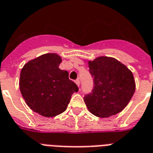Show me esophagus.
I'll use <instances>...</instances> for the list:
<instances>
[{
    "instance_id": "obj_1",
    "label": "esophagus",
    "mask_w": 153,
    "mask_h": 153,
    "mask_svg": "<svg viewBox=\"0 0 153 153\" xmlns=\"http://www.w3.org/2000/svg\"><path fill=\"white\" fill-rule=\"evenodd\" d=\"M75 83H76L77 84V86H78V87H79V85H80V81H79V79H76V80H75Z\"/></svg>"
}]
</instances>
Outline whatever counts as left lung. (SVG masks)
I'll use <instances>...</instances> for the list:
<instances>
[{
  "label": "left lung",
  "mask_w": 153,
  "mask_h": 153,
  "mask_svg": "<svg viewBox=\"0 0 153 153\" xmlns=\"http://www.w3.org/2000/svg\"><path fill=\"white\" fill-rule=\"evenodd\" d=\"M93 78V89L84 95L90 112L98 117H110L120 112L133 95V74L113 58L100 57L88 62Z\"/></svg>",
  "instance_id": "obj_1"
}]
</instances>
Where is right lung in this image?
Wrapping results in <instances>:
<instances>
[{
    "label": "right lung",
    "instance_id": "1",
    "mask_svg": "<svg viewBox=\"0 0 153 153\" xmlns=\"http://www.w3.org/2000/svg\"><path fill=\"white\" fill-rule=\"evenodd\" d=\"M62 58L45 53L23 66L20 74V91L33 111L53 117L65 111L78 86L69 79L66 71L59 67Z\"/></svg>",
    "mask_w": 153,
    "mask_h": 153
}]
</instances>
